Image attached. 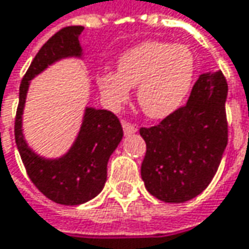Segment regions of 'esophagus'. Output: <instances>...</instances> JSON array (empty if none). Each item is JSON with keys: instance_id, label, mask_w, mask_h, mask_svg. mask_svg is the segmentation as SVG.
Listing matches in <instances>:
<instances>
[{"instance_id": "1", "label": "esophagus", "mask_w": 249, "mask_h": 249, "mask_svg": "<svg viewBox=\"0 0 249 249\" xmlns=\"http://www.w3.org/2000/svg\"><path fill=\"white\" fill-rule=\"evenodd\" d=\"M123 132L124 134H132V133H136L137 132V127L134 126L133 123H129V122H123Z\"/></svg>"}]
</instances>
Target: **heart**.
Listing matches in <instances>:
<instances>
[{
	"mask_svg": "<svg viewBox=\"0 0 249 249\" xmlns=\"http://www.w3.org/2000/svg\"><path fill=\"white\" fill-rule=\"evenodd\" d=\"M194 55L186 45L146 41L122 55L117 73L103 72L98 83L112 106L129 98V88H137V102L150 117L174 112L190 90L194 76Z\"/></svg>",
	"mask_w": 249,
	"mask_h": 249,
	"instance_id": "b5f03b06",
	"label": "heart"
}]
</instances>
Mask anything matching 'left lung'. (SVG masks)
<instances>
[{
	"label": "left lung",
	"instance_id": "1",
	"mask_svg": "<svg viewBox=\"0 0 249 249\" xmlns=\"http://www.w3.org/2000/svg\"><path fill=\"white\" fill-rule=\"evenodd\" d=\"M227 92L221 72L203 73L184 106L159 124L140 129L146 142L140 171L151 196L184 203L211 183L228 143Z\"/></svg>",
	"mask_w": 249,
	"mask_h": 249
}]
</instances>
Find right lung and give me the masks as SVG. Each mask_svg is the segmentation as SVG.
<instances>
[{"label":"right lung","mask_w":249,"mask_h":249,"mask_svg":"<svg viewBox=\"0 0 249 249\" xmlns=\"http://www.w3.org/2000/svg\"><path fill=\"white\" fill-rule=\"evenodd\" d=\"M83 27H65L52 35L35 55L19 86L15 116V143L28 177L46 198L63 205H79L96 197L105 187L107 161L123 137L117 116L109 110L86 109L79 136L68 154L45 160L27 146L21 129L29 80L45 68L65 56H79Z\"/></svg>","instance_id":"1"}]
</instances>
